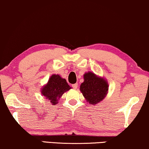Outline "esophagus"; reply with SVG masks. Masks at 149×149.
Instances as JSON below:
<instances>
[{
    "label": "esophagus",
    "mask_w": 149,
    "mask_h": 149,
    "mask_svg": "<svg viewBox=\"0 0 149 149\" xmlns=\"http://www.w3.org/2000/svg\"><path fill=\"white\" fill-rule=\"evenodd\" d=\"M78 83H76V84H72V87H73V88H74V89H76V88H78Z\"/></svg>",
    "instance_id": "obj_1"
}]
</instances>
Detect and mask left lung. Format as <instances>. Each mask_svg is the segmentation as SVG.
Instances as JSON below:
<instances>
[{"instance_id": "obj_1", "label": "left lung", "mask_w": 149, "mask_h": 149, "mask_svg": "<svg viewBox=\"0 0 149 149\" xmlns=\"http://www.w3.org/2000/svg\"><path fill=\"white\" fill-rule=\"evenodd\" d=\"M109 89L107 81L98 77L93 72L85 73L84 82L81 84L80 90L82 95L91 104H96L106 97Z\"/></svg>"}]
</instances>
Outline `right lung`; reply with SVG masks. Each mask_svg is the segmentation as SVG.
Listing matches in <instances>:
<instances>
[{
	"label": "right lung",
	"instance_id": "1",
	"mask_svg": "<svg viewBox=\"0 0 149 149\" xmlns=\"http://www.w3.org/2000/svg\"><path fill=\"white\" fill-rule=\"evenodd\" d=\"M70 88H71L67 84L65 79L61 78L59 75L54 74L49 79L46 85L41 88V93L53 105H55L63 94Z\"/></svg>",
	"mask_w": 149,
	"mask_h": 149
}]
</instances>
